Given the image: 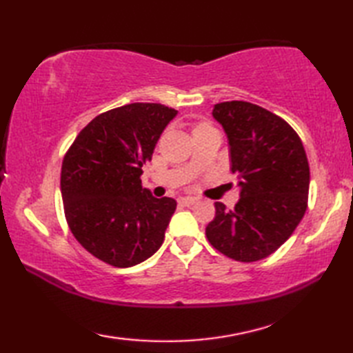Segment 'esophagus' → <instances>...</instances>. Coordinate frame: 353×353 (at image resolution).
<instances>
[{
  "mask_svg": "<svg viewBox=\"0 0 353 353\" xmlns=\"http://www.w3.org/2000/svg\"><path fill=\"white\" fill-rule=\"evenodd\" d=\"M196 203H197V199H194V197H181V199H179V205L185 206V208H190V206L196 205Z\"/></svg>",
  "mask_w": 353,
  "mask_h": 353,
  "instance_id": "34e87169",
  "label": "esophagus"
}]
</instances>
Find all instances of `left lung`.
I'll return each mask as SVG.
<instances>
[{"mask_svg": "<svg viewBox=\"0 0 353 353\" xmlns=\"http://www.w3.org/2000/svg\"><path fill=\"white\" fill-rule=\"evenodd\" d=\"M212 117L228 137L241 199L232 211L216 201L206 236L228 258L264 259L287 241L305 215L310 165L303 144L287 121L256 104L219 103Z\"/></svg>", "mask_w": 353, "mask_h": 353, "instance_id": "8db88e82", "label": "left lung"}]
</instances>
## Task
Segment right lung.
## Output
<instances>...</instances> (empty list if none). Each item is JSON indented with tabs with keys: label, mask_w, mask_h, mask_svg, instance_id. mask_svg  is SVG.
<instances>
[{
	"label": "right lung",
	"mask_w": 353,
	"mask_h": 353,
	"mask_svg": "<svg viewBox=\"0 0 353 353\" xmlns=\"http://www.w3.org/2000/svg\"><path fill=\"white\" fill-rule=\"evenodd\" d=\"M176 109L132 103L95 117L66 153L61 191L72 235L95 258L118 268L141 264L163 243L176 200L142 188V165L152 161Z\"/></svg>",
	"instance_id": "right-lung-1"
}]
</instances>
